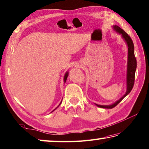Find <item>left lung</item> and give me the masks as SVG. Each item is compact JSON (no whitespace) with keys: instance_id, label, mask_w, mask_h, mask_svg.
I'll return each mask as SVG.
<instances>
[{"instance_id":"8db88e82","label":"left lung","mask_w":149,"mask_h":149,"mask_svg":"<svg viewBox=\"0 0 149 149\" xmlns=\"http://www.w3.org/2000/svg\"><path fill=\"white\" fill-rule=\"evenodd\" d=\"M113 30L115 31L119 35H120L123 40L125 41V42L127 46V72H126V91L121 98L117 100L116 102L111 105H95L103 109H112L114 107H116L117 104L122 101L124 98L129 94L132 90L134 82V77H135V72L136 69V60L134 56V47L133 40H131V37L128 36V34L126 33L124 31L120 29L117 25H113Z\"/></svg>"}]
</instances>
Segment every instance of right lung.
Masks as SVG:
<instances>
[{
	"instance_id": "right-lung-1",
	"label": "right lung",
	"mask_w": 149,
	"mask_h": 149,
	"mask_svg": "<svg viewBox=\"0 0 149 149\" xmlns=\"http://www.w3.org/2000/svg\"><path fill=\"white\" fill-rule=\"evenodd\" d=\"M68 72L67 71V72H66V73H65V75H64V79H63V81H64V82L65 83V82H66V81H67V77H68ZM61 102H62V100H61V102H60V104H59V105L56 107V109H54L53 110V111H52V112H53L54 111V110H56L57 108H58V107H59V106H60V104H61Z\"/></svg>"
}]
</instances>
